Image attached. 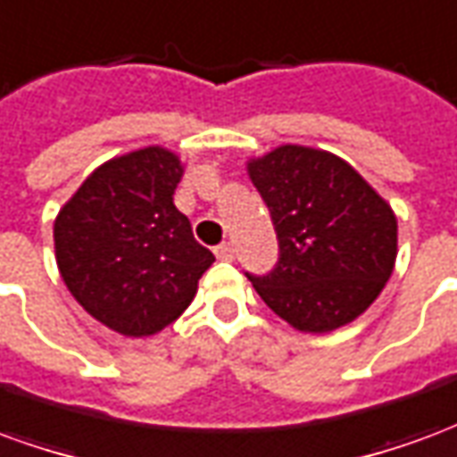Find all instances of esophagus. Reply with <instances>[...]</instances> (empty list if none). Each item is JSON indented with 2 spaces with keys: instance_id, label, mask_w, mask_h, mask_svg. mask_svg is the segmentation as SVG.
<instances>
[{
  "instance_id": "obj_1",
  "label": "esophagus",
  "mask_w": 457,
  "mask_h": 457,
  "mask_svg": "<svg viewBox=\"0 0 457 457\" xmlns=\"http://www.w3.org/2000/svg\"><path fill=\"white\" fill-rule=\"evenodd\" d=\"M215 257L222 259V262H232L235 259V245L232 242H222L215 247Z\"/></svg>"
}]
</instances>
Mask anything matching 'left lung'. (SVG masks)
Returning <instances> with one entry per match:
<instances>
[{
  "mask_svg": "<svg viewBox=\"0 0 457 457\" xmlns=\"http://www.w3.org/2000/svg\"><path fill=\"white\" fill-rule=\"evenodd\" d=\"M278 239V262L252 277L262 301L301 333L353 323L396 262L392 205L336 154L284 144L247 161Z\"/></svg>",
  "mask_w": 457,
  "mask_h": 457,
  "instance_id": "8db88e82",
  "label": "left lung"
}]
</instances>
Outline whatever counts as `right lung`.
<instances>
[{"label": "right lung", "mask_w": 457, "mask_h": 457, "mask_svg": "<svg viewBox=\"0 0 457 457\" xmlns=\"http://www.w3.org/2000/svg\"><path fill=\"white\" fill-rule=\"evenodd\" d=\"M183 163L163 146L104 161L54 222L65 287L103 326L154 336L190 306L215 262L173 205Z\"/></svg>", "instance_id": "1"}]
</instances>
